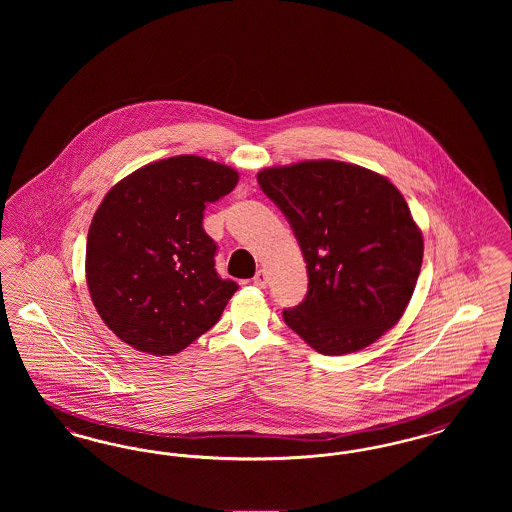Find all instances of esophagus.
<instances>
[{
  "label": "esophagus",
  "mask_w": 512,
  "mask_h": 512,
  "mask_svg": "<svg viewBox=\"0 0 512 512\" xmlns=\"http://www.w3.org/2000/svg\"><path fill=\"white\" fill-rule=\"evenodd\" d=\"M253 284L259 288H267L268 272L267 270H257V274L253 276Z\"/></svg>",
  "instance_id": "obj_1"
}]
</instances>
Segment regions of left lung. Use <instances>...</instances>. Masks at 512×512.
<instances>
[{"label":"left lung","instance_id":"left-lung-1","mask_svg":"<svg viewBox=\"0 0 512 512\" xmlns=\"http://www.w3.org/2000/svg\"><path fill=\"white\" fill-rule=\"evenodd\" d=\"M290 222L307 263L305 299L282 317L324 355L355 353L403 317L424 242L388 178L341 161H303L257 174Z\"/></svg>","mask_w":512,"mask_h":512}]
</instances>
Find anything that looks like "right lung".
<instances>
[{
    "label": "right lung",
    "instance_id": "add662e5",
    "mask_svg": "<svg viewBox=\"0 0 512 512\" xmlns=\"http://www.w3.org/2000/svg\"><path fill=\"white\" fill-rule=\"evenodd\" d=\"M238 178L226 165L178 155L132 172L103 197L88 230L86 282L117 338L172 355L219 322L238 284L217 274L203 211Z\"/></svg>",
    "mask_w": 512,
    "mask_h": 512
}]
</instances>
